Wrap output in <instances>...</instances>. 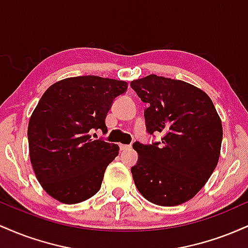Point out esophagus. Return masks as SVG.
Returning <instances> with one entry per match:
<instances>
[{
  "label": "esophagus",
  "mask_w": 248,
  "mask_h": 248,
  "mask_svg": "<svg viewBox=\"0 0 248 248\" xmlns=\"http://www.w3.org/2000/svg\"><path fill=\"white\" fill-rule=\"evenodd\" d=\"M132 146L130 144H120V150H127V149H130Z\"/></svg>",
  "instance_id": "34e87169"
}]
</instances>
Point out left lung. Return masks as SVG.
I'll use <instances>...</instances> for the list:
<instances>
[{
	"label": "left lung",
	"mask_w": 248,
	"mask_h": 248,
	"mask_svg": "<svg viewBox=\"0 0 248 248\" xmlns=\"http://www.w3.org/2000/svg\"><path fill=\"white\" fill-rule=\"evenodd\" d=\"M142 101L147 132L160 142L136 141L132 167L138 190L150 203L175 206L191 199L217 167L223 127L205 92L186 81L150 75L130 82Z\"/></svg>",
	"instance_id": "8db88e82"
}]
</instances>
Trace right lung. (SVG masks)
Masks as SVG:
<instances>
[{
    "label": "right lung",
    "instance_id": "right-lung-1",
    "mask_svg": "<svg viewBox=\"0 0 248 248\" xmlns=\"http://www.w3.org/2000/svg\"><path fill=\"white\" fill-rule=\"evenodd\" d=\"M127 82L96 76L73 77L45 91L28 127L30 160L51 197L77 204L94 196L119 146L91 134L107 132L106 119Z\"/></svg>",
    "mask_w": 248,
    "mask_h": 248
}]
</instances>
